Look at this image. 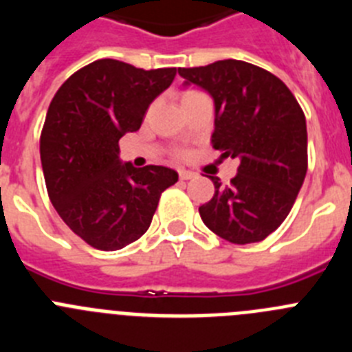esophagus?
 <instances>
[{"mask_svg": "<svg viewBox=\"0 0 352 352\" xmlns=\"http://www.w3.org/2000/svg\"><path fill=\"white\" fill-rule=\"evenodd\" d=\"M197 174L194 170H186V169H179V179H192L195 178Z\"/></svg>", "mask_w": 352, "mask_h": 352, "instance_id": "1", "label": "esophagus"}]
</instances>
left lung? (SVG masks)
<instances>
[{"mask_svg":"<svg viewBox=\"0 0 352 352\" xmlns=\"http://www.w3.org/2000/svg\"><path fill=\"white\" fill-rule=\"evenodd\" d=\"M183 86L213 98L211 144L238 158V174L199 208L204 226L236 245L263 241L285 220L307 174V121L278 77L239 60L178 68Z\"/></svg>","mask_w":352,"mask_h":352,"instance_id":"left-lung-1","label":"left lung"}]
</instances>
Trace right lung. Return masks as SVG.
<instances>
[{"label": "right lung", "mask_w": 352, "mask_h": 352, "mask_svg": "<svg viewBox=\"0 0 352 352\" xmlns=\"http://www.w3.org/2000/svg\"><path fill=\"white\" fill-rule=\"evenodd\" d=\"M174 76L176 68L96 60L68 77L49 105L40 138L49 199L93 248L120 250L141 238L162 192L178 182L169 167L123 164L118 146L141 129L149 104Z\"/></svg>", "instance_id": "obj_1"}]
</instances>
